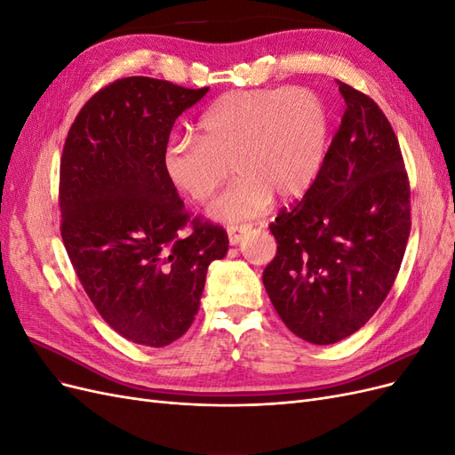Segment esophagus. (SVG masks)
<instances>
[{"instance_id": "1", "label": "esophagus", "mask_w": 455, "mask_h": 455, "mask_svg": "<svg viewBox=\"0 0 455 455\" xmlns=\"http://www.w3.org/2000/svg\"><path fill=\"white\" fill-rule=\"evenodd\" d=\"M246 231H249V228H246V226H241V228H229V229H228L229 244H239V243L243 241V235H244Z\"/></svg>"}]
</instances>
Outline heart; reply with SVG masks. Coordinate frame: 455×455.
Returning a JSON list of instances; mask_svg holds the SVG:
<instances>
[{"mask_svg": "<svg viewBox=\"0 0 455 455\" xmlns=\"http://www.w3.org/2000/svg\"><path fill=\"white\" fill-rule=\"evenodd\" d=\"M328 112L321 96L304 89L231 91L199 119V139L172 136L163 171L189 201L204 203L226 180H237L209 206L222 224H243L271 204L296 199L315 182L326 154Z\"/></svg>", "mask_w": 455, "mask_h": 455, "instance_id": "1", "label": "heart"}]
</instances>
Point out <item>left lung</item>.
<instances>
[{"instance_id": "obj_1", "label": "left lung", "mask_w": 455, "mask_h": 455, "mask_svg": "<svg viewBox=\"0 0 455 455\" xmlns=\"http://www.w3.org/2000/svg\"><path fill=\"white\" fill-rule=\"evenodd\" d=\"M346 102L315 182L269 229L277 254L264 269L275 311L292 332L330 346L368 323L387 298L410 235V184L391 123L364 92Z\"/></svg>"}]
</instances>
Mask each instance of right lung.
Wrapping results in <instances>:
<instances>
[{
    "label": "right lung",
    "mask_w": 455,
    "mask_h": 455,
    "mask_svg": "<svg viewBox=\"0 0 455 455\" xmlns=\"http://www.w3.org/2000/svg\"><path fill=\"white\" fill-rule=\"evenodd\" d=\"M206 92L142 76L117 79L81 108L62 149L66 252L102 319L148 347L188 332L206 269L228 252L224 228L191 220L163 171L174 121Z\"/></svg>",
    "instance_id": "obj_1"
}]
</instances>
